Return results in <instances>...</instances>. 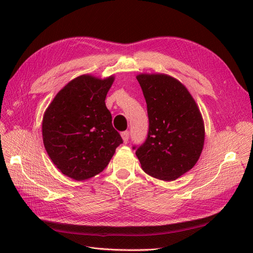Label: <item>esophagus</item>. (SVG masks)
I'll return each mask as SVG.
<instances>
[{
    "label": "esophagus",
    "instance_id": "obj_1",
    "mask_svg": "<svg viewBox=\"0 0 253 253\" xmlns=\"http://www.w3.org/2000/svg\"><path fill=\"white\" fill-rule=\"evenodd\" d=\"M121 136H122V139H124V141L126 143L129 139V132L128 131H125L121 133Z\"/></svg>",
    "mask_w": 253,
    "mask_h": 253
}]
</instances>
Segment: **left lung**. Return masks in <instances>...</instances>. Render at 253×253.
Instances as JSON below:
<instances>
[{"label": "left lung", "mask_w": 253, "mask_h": 253, "mask_svg": "<svg viewBox=\"0 0 253 253\" xmlns=\"http://www.w3.org/2000/svg\"><path fill=\"white\" fill-rule=\"evenodd\" d=\"M147 102L149 131L133 145L142 170L163 180H175L192 169L205 140L200 110L188 89L167 75L137 76Z\"/></svg>", "instance_id": "obj_1"}]
</instances>
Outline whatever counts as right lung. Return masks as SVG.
<instances>
[{"instance_id": "right-lung-1", "label": "right lung", "mask_w": 253, "mask_h": 253, "mask_svg": "<svg viewBox=\"0 0 253 253\" xmlns=\"http://www.w3.org/2000/svg\"><path fill=\"white\" fill-rule=\"evenodd\" d=\"M113 81L114 77L80 76L59 91L45 112V150L58 169L73 179L84 180L102 172L124 142L104 102Z\"/></svg>"}]
</instances>
